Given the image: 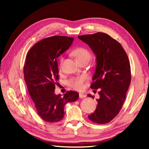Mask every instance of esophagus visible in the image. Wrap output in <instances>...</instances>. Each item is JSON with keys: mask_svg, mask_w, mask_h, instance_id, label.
Wrapping results in <instances>:
<instances>
[{"mask_svg": "<svg viewBox=\"0 0 149 149\" xmlns=\"http://www.w3.org/2000/svg\"><path fill=\"white\" fill-rule=\"evenodd\" d=\"M86 96L85 94H81V93H80V94H79V97L80 98H84V97H85Z\"/></svg>", "mask_w": 149, "mask_h": 149, "instance_id": "1", "label": "esophagus"}]
</instances>
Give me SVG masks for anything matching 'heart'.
Returning <instances> with one entry per match:
<instances>
[{"instance_id": "obj_1", "label": "heart", "mask_w": 149, "mask_h": 149, "mask_svg": "<svg viewBox=\"0 0 149 149\" xmlns=\"http://www.w3.org/2000/svg\"><path fill=\"white\" fill-rule=\"evenodd\" d=\"M72 55H73L79 63L83 61H89L91 59V53L89 52L88 49L84 47H78L73 49L72 52ZM63 58H61L60 67H61ZM87 79V76L82 74L75 76L70 78L68 81V84L69 86L72 89L77 90V91H81L84 88V83Z\"/></svg>"}]
</instances>
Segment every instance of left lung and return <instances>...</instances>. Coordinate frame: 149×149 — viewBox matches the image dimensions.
<instances>
[{
    "mask_svg": "<svg viewBox=\"0 0 149 149\" xmlns=\"http://www.w3.org/2000/svg\"><path fill=\"white\" fill-rule=\"evenodd\" d=\"M96 55V68L90 87L100 89L96 109L88 116L96 124L109 123L119 114L131 81L128 56L119 42L109 35L97 32L78 36ZM96 91L94 90V93ZM93 99L94 96L88 94Z\"/></svg>",
    "mask_w": 149,
    "mask_h": 149,
    "instance_id": "obj_1",
    "label": "left lung"
}]
</instances>
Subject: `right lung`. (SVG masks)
Segmentation results:
<instances>
[{
	"label": "right lung",
	"mask_w": 149,
	"mask_h": 149,
	"mask_svg": "<svg viewBox=\"0 0 149 149\" xmlns=\"http://www.w3.org/2000/svg\"><path fill=\"white\" fill-rule=\"evenodd\" d=\"M73 41L72 37L53 36L35 43L26 54L25 81L37 114L48 123L61 120L65 116L66 104L79 97L74 91H68L63 97L54 93L59 79L56 58L69 48Z\"/></svg>",
	"instance_id": "add662e5"
}]
</instances>
